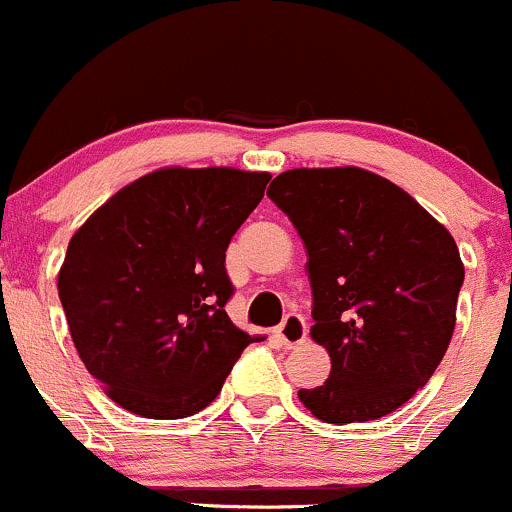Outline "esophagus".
I'll use <instances>...</instances> for the list:
<instances>
[{
  "mask_svg": "<svg viewBox=\"0 0 512 512\" xmlns=\"http://www.w3.org/2000/svg\"><path fill=\"white\" fill-rule=\"evenodd\" d=\"M274 333H277V338H279V342H282L284 347H296V345H301V342H306V338H308V328H306V320H303L299 313H289V316L284 318V323L279 325L277 330H274Z\"/></svg>",
  "mask_w": 512,
  "mask_h": 512,
  "instance_id": "34e87169",
  "label": "esophagus"
}]
</instances>
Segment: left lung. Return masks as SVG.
Wrapping results in <instances>:
<instances>
[{"mask_svg":"<svg viewBox=\"0 0 512 512\" xmlns=\"http://www.w3.org/2000/svg\"><path fill=\"white\" fill-rule=\"evenodd\" d=\"M267 196L299 230L311 279V338L330 355L299 401L345 425L401 408L428 384L457 323L464 265L437 218L362 167H296Z\"/></svg>","mask_w":512,"mask_h":512,"instance_id":"left-lung-1","label":"left lung"}]
</instances>
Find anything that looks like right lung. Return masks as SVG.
I'll use <instances>...</instances> for the list:
<instances>
[{
	"label": "right lung",
	"mask_w": 512,
	"mask_h": 512,
	"mask_svg": "<svg viewBox=\"0 0 512 512\" xmlns=\"http://www.w3.org/2000/svg\"><path fill=\"white\" fill-rule=\"evenodd\" d=\"M269 172L162 167L126 184L70 238L58 272L72 342L126 411H204L250 342L226 313V250Z\"/></svg>",
	"instance_id": "obj_1"
}]
</instances>
